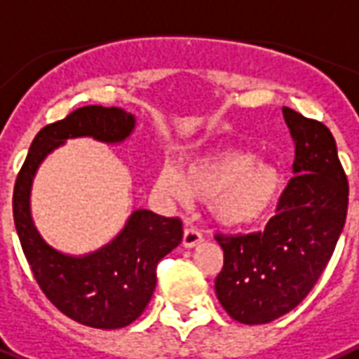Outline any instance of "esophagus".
<instances>
[{"label":"esophagus","mask_w":359,"mask_h":359,"mask_svg":"<svg viewBox=\"0 0 359 359\" xmlns=\"http://www.w3.org/2000/svg\"><path fill=\"white\" fill-rule=\"evenodd\" d=\"M202 241H204V236H202V232L196 226H187L185 229V232H183V247L193 249V247H196Z\"/></svg>","instance_id":"1"}]
</instances>
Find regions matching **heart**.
Returning <instances> with one entry per match:
<instances>
[{
	"label": "heart",
	"mask_w": 359,
	"mask_h": 359,
	"mask_svg": "<svg viewBox=\"0 0 359 359\" xmlns=\"http://www.w3.org/2000/svg\"><path fill=\"white\" fill-rule=\"evenodd\" d=\"M159 185L182 204L211 200L219 223L249 229L266 221L279 204L285 176L271 161H255L247 151H219L193 161L185 172L165 166Z\"/></svg>",
	"instance_id": "heart-1"
}]
</instances>
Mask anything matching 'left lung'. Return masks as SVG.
Returning a JSON list of instances; mask_svg holds the SVG:
<instances>
[{
  "label": "left lung",
  "instance_id": "left-lung-1",
  "mask_svg": "<svg viewBox=\"0 0 359 359\" xmlns=\"http://www.w3.org/2000/svg\"><path fill=\"white\" fill-rule=\"evenodd\" d=\"M294 174L277 213L251 234H217L224 251L215 292L234 320L268 324L298 307L332 258L348 210V182L326 125L283 108Z\"/></svg>",
  "mask_w": 359,
  "mask_h": 359
}]
</instances>
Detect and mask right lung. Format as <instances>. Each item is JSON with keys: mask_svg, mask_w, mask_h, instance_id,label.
<instances>
[{"mask_svg": "<svg viewBox=\"0 0 359 359\" xmlns=\"http://www.w3.org/2000/svg\"><path fill=\"white\" fill-rule=\"evenodd\" d=\"M135 127L133 114L118 107L90 104L39 130L16 176L13 217L22 251L44 296L79 324L99 330L129 326L154 296L157 264L183 238L180 217L136 210L108 245L86 257L57 252L39 236L29 213V191L39 165L67 138L125 140Z\"/></svg>", "mask_w": 359, "mask_h": 359, "instance_id": "obj_1", "label": "right lung"}]
</instances>
